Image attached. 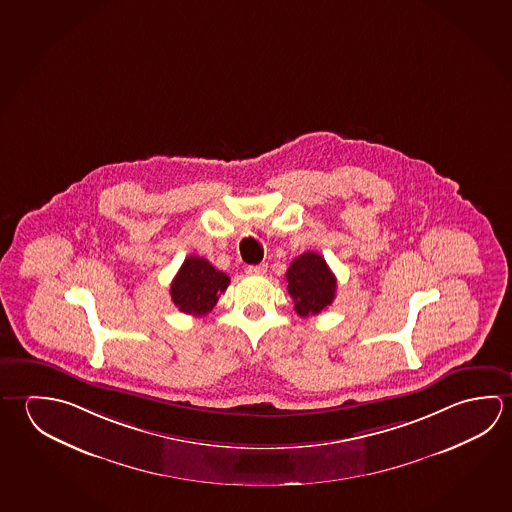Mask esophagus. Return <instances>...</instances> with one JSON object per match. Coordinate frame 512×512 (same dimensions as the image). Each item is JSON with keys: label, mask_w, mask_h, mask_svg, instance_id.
<instances>
[{"label": "esophagus", "mask_w": 512, "mask_h": 512, "mask_svg": "<svg viewBox=\"0 0 512 512\" xmlns=\"http://www.w3.org/2000/svg\"><path fill=\"white\" fill-rule=\"evenodd\" d=\"M268 271V264H255V266H246L248 275H264Z\"/></svg>", "instance_id": "1"}]
</instances>
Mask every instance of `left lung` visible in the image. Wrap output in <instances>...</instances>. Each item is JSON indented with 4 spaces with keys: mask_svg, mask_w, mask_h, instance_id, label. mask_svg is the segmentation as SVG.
Wrapping results in <instances>:
<instances>
[{
    "mask_svg": "<svg viewBox=\"0 0 512 512\" xmlns=\"http://www.w3.org/2000/svg\"><path fill=\"white\" fill-rule=\"evenodd\" d=\"M287 293L295 302L298 316L322 313L336 296V277L322 255L305 252L286 271Z\"/></svg>",
    "mask_w": 512,
    "mask_h": 512,
    "instance_id": "1",
    "label": "left lung"
}]
</instances>
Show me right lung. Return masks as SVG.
Segmentation results:
<instances>
[{
	"mask_svg": "<svg viewBox=\"0 0 512 512\" xmlns=\"http://www.w3.org/2000/svg\"><path fill=\"white\" fill-rule=\"evenodd\" d=\"M230 277L214 268L207 259L190 255L181 264L171 284V298L181 313L205 316L214 309Z\"/></svg>",
	"mask_w": 512,
	"mask_h": 512,
	"instance_id": "right-lung-1",
	"label": "right lung"
}]
</instances>
